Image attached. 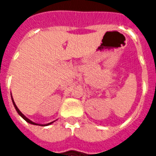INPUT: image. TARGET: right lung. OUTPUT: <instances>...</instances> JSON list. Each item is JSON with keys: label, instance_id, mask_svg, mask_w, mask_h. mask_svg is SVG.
I'll list each match as a JSON object with an SVG mask.
<instances>
[{"label": "right lung", "instance_id": "obj_1", "mask_svg": "<svg viewBox=\"0 0 156 156\" xmlns=\"http://www.w3.org/2000/svg\"><path fill=\"white\" fill-rule=\"evenodd\" d=\"M12 103H13V105H14V107H15V108H16V112H17V113H18V115H20V116H21V117H22V119H25V120L27 121V123H29V124H34V125H41V126H47V125H49V124H52V123H53V122H54V121H53V122H51V123H48V124H37V123H34V122H32V120H30V119H29L28 118H27V117H26L25 115H23V114H22V112H21V111H20V110H19V108H17V106H16V105L15 102H14V100H13V98H12Z\"/></svg>", "mask_w": 156, "mask_h": 156}]
</instances>
